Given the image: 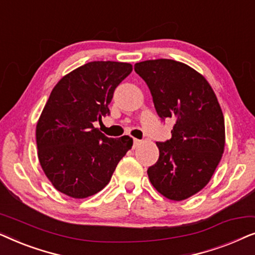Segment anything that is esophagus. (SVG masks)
<instances>
[{
  "instance_id": "obj_1",
  "label": "esophagus",
  "mask_w": 255,
  "mask_h": 255,
  "mask_svg": "<svg viewBox=\"0 0 255 255\" xmlns=\"http://www.w3.org/2000/svg\"><path fill=\"white\" fill-rule=\"evenodd\" d=\"M141 140H139V139H133V147H138L139 145L141 144Z\"/></svg>"
}]
</instances>
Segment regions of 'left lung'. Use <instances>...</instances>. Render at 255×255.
Masks as SVG:
<instances>
[{"mask_svg": "<svg viewBox=\"0 0 255 255\" xmlns=\"http://www.w3.org/2000/svg\"><path fill=\"white\" fill-rule=\"evenodd\" d=\"M134 71L147 83L159 117L175 120L172 138L156 142L160 154L148 179L162 196L183 201L207 186L223 156L221 106L207 79L183 62L146 60Z\"/></svg>", "mask_w": 255, "mask_h": 255, "instance_id": "8db88e82", "label": "left lung"}]
</instances>
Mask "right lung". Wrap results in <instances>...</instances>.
I'll use <instances>...</instances> for the list:
<instances>
[{"label": "right lung", "instance_id": "obj_1", "mask_svg": "<svg viewBox=\"0 0 255 255\" xmlns=\"http://www.w3.org/2000/svg\"><path fill=\"white\" fill-rule=\"evenodd\" d=\"M132 72L128 62L93 61L62 76L36 127L38 159L60 193L73 198L95 195L109 183L131 149L128 135L108 138L95 122L110 114L116 87Z\"/></svg>", "mask_w": 255, "mask_h": 255}]
</instances>
